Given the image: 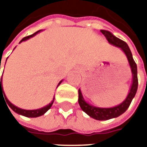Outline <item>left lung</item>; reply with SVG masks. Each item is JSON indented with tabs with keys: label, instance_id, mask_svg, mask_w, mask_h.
<instances>
[{
	"label": "left lung",
	"instance_id": "obj_1",
	"mask_svg": "<svg viewBox=\"0 0 147 147\" xmlns=\"http://www.w3.org/2000/svg\"><path fill=\"white\" fill-rule=\"evenodd\" d=\"M100 32H102V34L105 37H106L107 41L109 42L110 44L120 48L123 51V53L125 54L129 66H130V69H131L132 76H133L132 85H131V88H130V90L128 92L126 99L122 102L121 104L118 105L114 107L101 108V107H96V106L90 105L84 100L81 90L78 89V104L80 105L81 109L91 118L95 119L96 120H108L110 119L117 118L119 115H121L122 114H123L129 107L133 99L134 98L135 95L137 93L138 86V68H137V65L133 58L132 52H131L127 43L120 40L119 38L116 37L110 32L106 31V30H100Z\"/></svg>",
	"mask_w": 147,
	"mask_h": 147
}]
</instances>
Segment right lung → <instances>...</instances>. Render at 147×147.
I'll return each mask as SVG.
<instances>
[{"instance_id":"add662e5","label":"right lung","mask_w":147,"mask_h":147,"mask_svg":"<svg viewBox=\"0 0 147 147\" xmlns=\"http://www.w3.org/2000/svg\"><path fill=\"white\" fill-rule=\"evenodd\" d=\"M41 31H42V30H39V31L36 32L35 33L32 34V35H30V36H28V37H24V38L20 41V42H24V41H26V40H28V39H29V38H31V37H34L36 34H37L38 32H40ZM0 69H1V63H0ZM62 81H63V80H61V81L58 83L57 87H58L59 84L62 82ZM1 94H4V97H5L4 99L5 100L6 103H7L9 106L11 108V110H13L14 112L17 113V114H19V115H21L25 116V117H28V118H36V117H39V116L43 115H44V114H45V113H46V112H47V110L51 107V105H52V104H53V102H54V100H55V97H54L53 100H51V102L50 104H48L47 105H46V106H44V107H42V108L37 109V110H24V109L19 108V107H17V106H15L14 105L12 104V103L8 99H7L6 96L5 95V92H4V91H3V87H2V77H1V78H0V97Z\"/></svg>"}]
</instances>
